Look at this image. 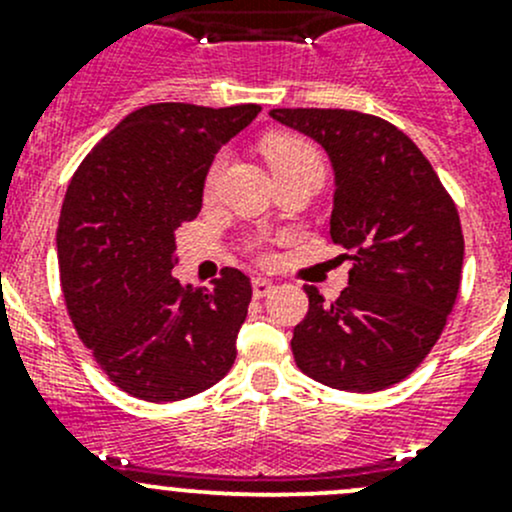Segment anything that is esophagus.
<instances>
[{"mask_svg":"<svg viewBox=\"0 0 512 512\" xmlns=\"http://www.w3.org/2000/svg\"><path fill=\"white\" fill-rule=\"evenodd\" d=\"M272 287H275V285H272L267 277H255V280H252V294H255L257 299L267 297V294L272 292Z\"/></svg>","mask_w":512,"mask_h":512,"instance_id":"obj_1","label":"esophagus"}]
</instances>
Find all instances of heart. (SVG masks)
Returning <instances> with one entry per match:
<instances>
[{
  "label": "heart",
  "mask_w": 512,
  "mask_h": 512,
  "mask_svg": "<svg viewBox=\"0 0 512 512\" xmlns=\"http://www.w3.org/2000/svg\"><path fill=\"white\" fill-rule=\"evenodd\" d=\"M265 156L270 160L272 173L275 178L289 173H299V170H319L322 173V156L317 148L302 136H292V133H277L265 141ZM225 156H218L213 160L205 178V193H213L218 188V180L223 175Z\"/></svg>",
  "instance_id": "heart-1"
}]
</instances>
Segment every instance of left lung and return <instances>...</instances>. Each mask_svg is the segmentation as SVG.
I'll list each match as a JSON object with an SVG mask.
<instances>
[{
  "label": "left lung",
  "instance_id": "8db88e82",
  "mask_svg": "<svg viewBox=\"0 0 512 512\" xmlns=\"http://www.w3.org/2000/svg\"><path fill=\"white\" fill-rule=\"evenodd\" d=\"M270 116L327 151L329 235L354 262L337 302L324 304L304 285L309 312L294 327V361L332 389H389L426 359L456 304V205L416 143L384 118L344 108H272Z\"/></svg>",
  "mask_w": 512,
  "mask_h": 512
}]
</instances>
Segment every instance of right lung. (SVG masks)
Listing matches in <instances>:
<instances>
[{"label": "right lung", "instance_id": "right-lung-1", "mask_svg": "<svg viewBox=\"0 0 512 512\" xmlns=\"http://www.w3.org/2000/svg\"><path fill=\"white\" fill-rule=\"evenodd\" d=\"M260 111L143 106L71 178L56 230L66 309L108 379L136 399H188L235 361L250 280L225 267L213 289H193L170 272L175 230L198 218L215 153Z\"/></svg>", "mask_w": 512, "mask_h": 512}]
</instances>
